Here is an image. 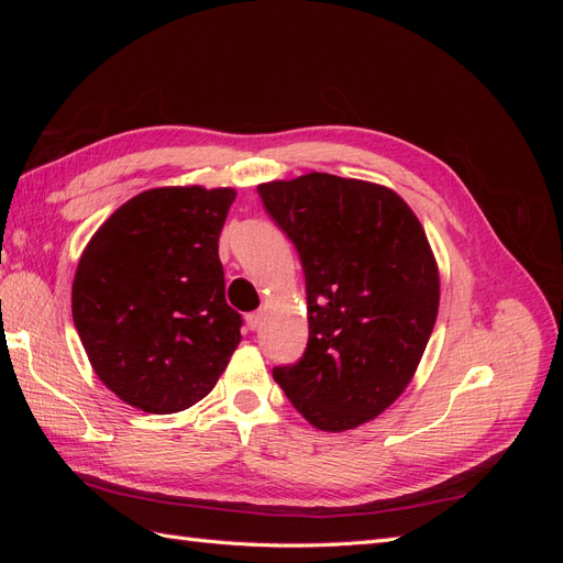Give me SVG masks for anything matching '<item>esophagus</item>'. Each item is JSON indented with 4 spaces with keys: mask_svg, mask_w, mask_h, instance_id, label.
<instances>
[{
    "mask_svg": "<svg viewBox=\"0 0 563 563\" xmlns=\"http://www.w3.org/2000/svg\"><path fill=\"white\" fill-rule=\"evenodd\" d=\"M246 323H249L251 331H258L261 323H263V312H251V314H246Z\"/></svg>",
    "mask_w": 563,
    "mask_h": 563,
    "instance_id": "obj_1",
    "label": "esophagus"
}]
</instances>
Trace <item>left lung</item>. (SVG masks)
<instances>
[{
	"label": "left lung",
	"instance_id": "1",
	"mask_svg": "<svg viewBox=\"0 0 563 563\" xmlns=\"http://www.w3.org/2000/svg\"><path fill=\"white\" fill-rule=\"evenodd\" d=\"M294 242L308 291V347L272 376L323 432L380 416L411 383L439 310V272L408 203L383 185L308 174L258 185Z\"/></svg>",
	"mask_w": 563,
	"mask_h": 563
}]
</instances>
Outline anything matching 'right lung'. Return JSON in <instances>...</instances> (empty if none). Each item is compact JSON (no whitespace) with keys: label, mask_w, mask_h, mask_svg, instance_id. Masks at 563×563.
<instances>
[{"label":"right lung","mask_w":563,"mask_h":563,"mask_svg":"<svg viewBox=\"0 0 563 563\" xmlns=\"http://www.w3.org/2000/svg\"><path fill=\"white\" fill-rule=\"evenodd\" d=\"M232 187H155L122 203L84 249L73 319L96 376L145 413L203 399L242 340L218 236Z\"/></svg>","instance_id":"1"}]
</instances>
